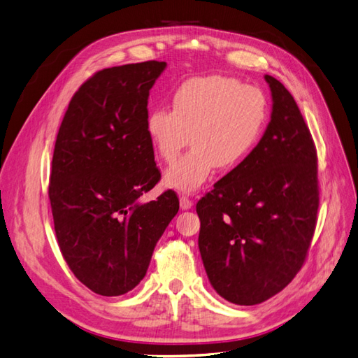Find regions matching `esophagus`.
<instances>
[{
	"mask_svg": "<svg viewBox=\"0 0 358 358\" xmlns=\"http://www.w3.org/2000/svg\"><path fill=\"white\" fill-rule=\"evenodd\" d=\"M192 206H194V203L190 201V199L186 195H181L180 196V207H181L182 210H189Z\"/></svg>",
	"mask_w": 358,
	"mask_h": 358,
	"instance_id": "1",
	"label": "esophagus"
}]
</instances>
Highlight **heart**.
Instances as JSON below:
<instances>
[{
    "label": "heart",
    "instance_id": "b5f03b06",
    "mask_svg": "<svg viewBox=\"0 0 358 358\" xmlns=\"http://www.w3.org/2000/svg\"><path fill=\"white\" fill-rule=\"evenodd\" d=\"M267 119V101L253 85L224 76L189 79L172 96V110L148 113L146 134L164 162H172L187 143L192 151L164 172V185L195 192L213 169H234L250 154Z\"/></svg>",
    "mask_w": 358,
    "mask_h": 358
}]
</instances>
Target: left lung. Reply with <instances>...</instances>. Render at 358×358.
I'll return each mask as SVG.
<instances>
[{
	"label": "left lung",
	"instance_id": "1",
	"mask_svg": "<svg viewBox=\"0 0 358 358\" xmlns=\"http://www.w3.org/2000/svg\"><path fill=\"white\" fill-rule=\"evenodd\" d=\"M271 115L253 151L196 203L215 292L236 305L278 294L302 268L319 209L317 155L289 91L265 74Z\"/></svg>",
	"mask_w": 358,
	"mask_h": 358
}]
</instances>
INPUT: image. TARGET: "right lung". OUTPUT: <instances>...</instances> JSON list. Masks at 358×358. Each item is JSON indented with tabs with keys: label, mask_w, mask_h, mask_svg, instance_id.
Listing matches in <instances>:
<instances>
[{
	"label": "right lung",
	"mask_w": 358,
	"mask_h": 358,
	"mask_svg": "<svg viewBox=\"0 0 358 358\" xmlns=\"http://www.w3.org/2000/svg\"><path fill=\"white\" fill-rule=\"evenodd\" d=\"M166 62L97 71L70 101L56 137L48 196L64 259L101 296L131 292L180 203L168 190L140 203L160 180L146 134L149 90Z\"/></svg>",
	"instance_id": "1"
}]
</instances>
